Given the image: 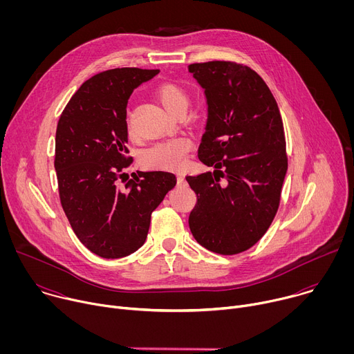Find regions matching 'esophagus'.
I'll use <instances>...</instances> for the list:
<instances>
[{"label": "esophagus", "mask_w": 354, "mask_h": 354, "mask_svg": "<svg viewBox=\"0 0 354 354\" xmlns=\"http://www.w3.org/2000/svg\"><path fill=\"white\" fill-rule=\"evenodd\" d=\"M176 179H178V185H182V183L185 182V176H183L182 174H179V175L176 176Z\"/></svg>", "instance_id": "1"}]
</instances>
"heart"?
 Masks as SVG:
<instances>
[{
    "instance_id": "heart-1",
    "label": "heart",
    "mask_w": 354,
    "mask_h": 354,
    "mask_svg": "<svg viewBox=\"0 0 354 354\" xmlns=\"http://www.w3.org/2000/svg\"><path fill=\"white\" fill-rule=\"evenodd\" d=\"M160 104L172 115L179 111H186L189 105V96L183 88L176 84H164L156 92ZM127 131L131 136V126L127 124ZM192 147V141L185 137H174L169 140H164L156 142L141 153L140 161L142 167L149 169H165V171H176L180 169L185 164L186 156Z\"/></svg>"
}]
</instances>
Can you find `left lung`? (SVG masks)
Listing matches in <instances>:
<instances>
[{"label": "left lung", "instance_id": "obj_1", "mask_svg": "<svg viewBox=\"0 0 354 354\" xmlns=\"http://www.w3.org/2000/svg\"><path fill=\"white\" fill-rule=\"evenodd\" d=\"M207 102L197 156L213 172L186 176L197 196L189 216L194 239L221 255L254 246L270 227L287 172L274 96L252 68L231 62L189 66Z\"/></svg>", "mask_w": 354, "mask_h": 354}]
</instances>
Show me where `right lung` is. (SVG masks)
<instances>
[{
	"mask_svg": "<svg viewBox=\"0 0 354 354\" xmlns=\"http://www.w3.org/2000/svg\"><path fill=\"white\" fill-rule=\"evenodd\" d=\"M160 70L113 68L86 80L64 108L56 131L59 193L78 239L106 259L127 257L145 242L151 213L176 185L171 172L119 179L127 157L126 108L133 91Z\"/></svg>",
	"mask_w": 354,
	"mask_h": 354,
	"instance_id": "1",
	"label": "right lung"
}]
</instances>
